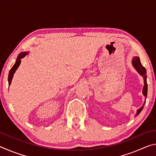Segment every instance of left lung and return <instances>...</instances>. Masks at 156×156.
I'll return each instance as SVG.
<instances>
[{
	"label": "left lung",
	"instance_id": "8db88e82",
	"mask_svg": "<svg viewBox=\"0 0 156 156\" xmlns=\"http://www.w3.org/2000/svg\"><path fill=\"white\" fill-rule=\"evenodd\" d=\"M132 65H133V67L136 69L137 72H138L140 75H141L142 77L144 78V87L142 89V94L144 96L146 97L147 96V71L143 66L142 65L140 60L139 57H134L133 60H132ZM144 106L140 108V109L137 111V115H139V113L141 112V111L143 109Z\"/></svg>",
	"mask_w": 156,
	"mask_h": 156
}]
</instances>
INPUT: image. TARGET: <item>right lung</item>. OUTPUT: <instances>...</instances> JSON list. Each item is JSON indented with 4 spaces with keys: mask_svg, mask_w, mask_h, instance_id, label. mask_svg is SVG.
<instances>
[{
    "mask_svg": "<svg viewBox=\"0 0 156 156\" xmlns=\"http://www.w3.org/2000/svg\"><path fill=\"white\" fill-rule=\"evenodd\" d=\"M28 54V52H22L20 53V54L18 55V56L16 59V63L13 66L12 68L10 69L9 71V76H8V82H9V85L11 84L12 83V78H13V76H14V73L16 72V70L17 69L18 67H19V65L21 62V60L22 59L23 57H25L26 55Z\"/></svg>",
    "mask_w": 156,
    "mask_h": 156,
    "instance_id": "obj_1",
    "label": "right lung"
}]
</instances>
